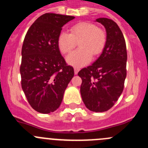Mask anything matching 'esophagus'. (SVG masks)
I'll list each match as a JSON object with an SVG mask.
<instances>
[{"instance_id":"34e87169","label":"esophagus","mask_w":148,"mask_h":148,"mask_svg":"<svg viewBox=\"0 0 148 148\" xmlns=\"http://www.w3.org/2000/svg\"><path fill=\"white\" fill-rule=\"evenodd\" d=\"M80 70V68L79 67H74V72H75V75H76V74H78V71H79Z\"/></svg>"}]
</instances>
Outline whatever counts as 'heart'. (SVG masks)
Returning <instances> with one entry per match:
<instances>
[{
  "mask_svg": "<svg viewBox=\"0 0 148 148\" xmlns=\"http://www.w3.org/2000/svg\"><path fill=\"white\" fill-rule=\"evenodd\" d=\"M70 34L62 32L58 36L57 45L62 53H70L75 47L76 42L79 49L73 51L66 58L67 62L73 67H83L92 58V54L98 55L105 47V32L90 23H79L70 28Z\"/></svg>",
  "mask_w": 148,
  "mask_h": 148,
  "instance_id": "obj_1",
  "label": "heart"
}]
</instances>
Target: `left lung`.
Here are the masks:
<instances>
[{"label": "left lung", "mask_w": 148, "mask_h": 148, "mask_svg": "<svg viewBox=\"0 0 148 148\" xmlns=\"http://www.w3.org/2000/svg\"><path fill=\"white\" fill-rule=\"evenodd\" d=\"M106 32V42L101 55L78 75L82 79L81 95L89 110L103 112L118 100L126 78V45L121 30L111 19L98 18Z\"/></svg>", "instance_id": "left-lung-1"}]
</instances>
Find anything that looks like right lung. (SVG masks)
Returning <instances> with one entry per match:
<instances>
[{
	"instance_id": "right-lung-1",
	"label": "right lung",
	"mask_w": 148,
	"mask_h": 148,
	"mask_svg": "<svg viewBox=\"0 0 148 148\" xmlns=\"http://www.w3.org/2000/svg\"><path fill=\"white\" fill-rule=\"evenodd\" d=\"M75 17L46 13L27 32L22 47L21 85L28 103L36 112L49 114L61 105L64 93L74 76L57 45L64 25Z\"/></svg>"
}]
</instances>
